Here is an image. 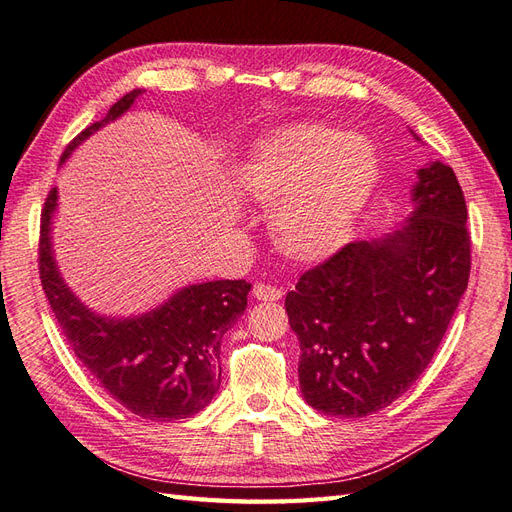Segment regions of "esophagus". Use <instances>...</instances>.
I'll use <instances>...</instances> for the list:
<instances>
[{
	"label": "esophagus",
	"mask_w": 512,
	"mask_h": 512,
	"mask_svg": "<svg viewBox=\"0 0 512 512\" xmlns=\"http://www.w3.org/2000/svg\"><path fill=\"white\" fill-rule=\"evenodd\" d=\"M253 296L257 300H261V303H277V300L283 298V290H279V287L266 285V283H257L253 287Z\"/></svg>",
	"instance_id": "esophagus-1"
}]
</instances>
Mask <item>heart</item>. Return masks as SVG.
I'll use <instances>...</instances> for the list:
<instances>
[{
	"label": "heart",
	"mask_w": 512,
	"mask_h": 512,
	"mask_svg": "<svg viewBox=\"0 0 512 512\" xmlns=\"http://www.w3.org/2000/svg\"><path fill=\"white\" fill-rule=\"evenodd\" d=\"M381 175L374 142L326 123H292L261 134L238 177L248 199L274 205L270 235L303 264L342 248Z\"/></svg>",
	"instance_id": "heart-1"
}]
</instances>
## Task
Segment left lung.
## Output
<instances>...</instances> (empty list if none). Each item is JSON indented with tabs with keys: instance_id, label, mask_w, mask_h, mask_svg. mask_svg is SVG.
I'll return each instance as SVG.
<instances>
[{
	"instance_id": "obj_1",
	"label": "left lung",
	"mask_w": 512,
	"mask_h": 512,
	"mask_svg": "<svg viewBox=\"0 0 512 512\" xmlns=\"http://www.w3.org/2000/svg\"><path fill=\"white\" fill-rule=\"evenodd\" d=\"M411 203L398 229L344 246L285 296L300 342V391L324 415L365 417L400 398L467 290V205L454 170L419 168Z\"/></svg>"
}]
</instances>
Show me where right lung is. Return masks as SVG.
Masks as SVG:
<instances>
[{
    "label": "right lung",
    "mask_w": 512,
    "mask_h": 512,
    "mask_svg": "<svg viewBox=\"0 0 512 512\" xmlns=\"http://www.w3.org/2000/svg\"><path fill=\"white\" fill-rule=\"evenodd\" d=\"M140 95V88L131 90L86 127L60 166L84 140L134 108ZM56 212L58 188L45 201L38 259L45 296L75 357L116 402L144 419L173 422L205 409L220 387L222 335L244 313L251 283H192L138 316H103L82 303L62 277L51 235Z\"/></svg>",
    "instance_id": "right-lung-1"
}]
</instances>
